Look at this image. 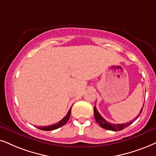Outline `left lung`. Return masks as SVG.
I'll list each match as a JSON object with an SVG mask.
<instances>
[{"label": "left lung", "instance_id": "1", "mask_svg": "<svg viewBox=\"0 0 156 156\" xmlns=\"http://www.w3.org/2000/svg\"><path fill=\"white\" fill-rule=\"evenodd\" d=\"M143 106H144V104H143ZM143 109V107L142 108L140 112V114L142 113ZM94 117H95V119H96V122H97L98 125H100V127L104 128V129H108V130H112V131L122 130V129H125V127H127V126L130 125L131 124L133 123V121L129 122V123H125H125H123V124H112V123H109V122H107V121H106V119H104V118L101 117V114H99V112H98L97 111V109H96V106H94ZM140 114L134 120L137 119V118L139 117ZM134 120H133V121H134Z\"/></svg>", "mask_w": 156, "mask_h": 156}]
</instances>
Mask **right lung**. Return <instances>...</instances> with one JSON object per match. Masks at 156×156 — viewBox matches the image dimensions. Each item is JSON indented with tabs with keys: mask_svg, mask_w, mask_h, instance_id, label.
<instances>
[{
	"mask_svg": "<svg viewBox=\"0 0 156 156\" xmlns=\"http://www.w3.org/2000/svg\"><path fill=\"white\" fill-rule=\"evenodd\" d=\"M70 114H71V108L69 109V111L68 112V114H66V116L63 119H61L60 122H58V123L55 124V125H52L50 126H45V127H39L38 129H42V130H44V131H50V130H54V129H58L62 126H63L66 125V124L68 122L69 118L70 117Z\"/></svg>",
	"mask_w": 156,
	"mask_h": 156,
	"instance_id": "1",
	"label": "right lung"
}]
</instances>
